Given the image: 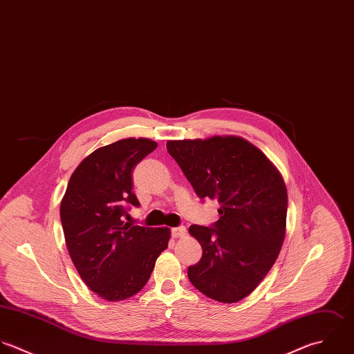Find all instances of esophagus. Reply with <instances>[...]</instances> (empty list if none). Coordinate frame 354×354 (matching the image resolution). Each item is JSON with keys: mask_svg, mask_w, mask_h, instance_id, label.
<instances>
[{"mask_svg": "<svg viewBox=\"0 0 354 354\" xmlns=\"http://www.w3.org/2000/svg\"><path fill=\"white\" fill-rule=\"evenodd\" d=\"M187 235V230L185 227H176V228H171V236L173 237H184Z\"/></svg>", "mask_w": 354, "mask_h": 354, "instance_id": "obj_1", "label": "esophagus"}]
</instances>
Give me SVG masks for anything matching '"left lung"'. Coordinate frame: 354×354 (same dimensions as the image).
Segmentation results:
<instances>
[{
  "instance_id": "obj_1",
  "label": "left lung",
  "mask_w": 354,
  "mask_h": 354,
  "mask_svg": "<svg viewBox=\"0 0 354 354\" xmlns=\"http://www.w3.org/2000/svg\"><path fill=\"white\" fill-rule=\"evenodd\" d=\"M196 195L217 199L220 220L191 225L203 255L189 281L209 298L235 304L273 266L286 235L287 189L280 173L251 142L234 136L167 141Z\"/></svg>"
}]
</instances>
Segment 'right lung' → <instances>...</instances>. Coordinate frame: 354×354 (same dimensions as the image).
I'll use <instances>...</instances> for the list:
<instances>
[{"label": "right lung", "mask_w": 354, "mask_h": 354, "mask_svg": "<svg viewBox=\"0 0 354 354\" xmlns=\"http://www.w3.org/2000/svg\"><path fill=\"white\" fill-rule=\"evenodd\" d=\"M158 144L124 138L86 156L73 173L60 205L70 257L86 286L100 298L123 301L148 281L155 261L167 248L170 231L124 223L140 202L133 194V169Z\"/></svg>", "instance_id": "obj_1"}]
</instances>
